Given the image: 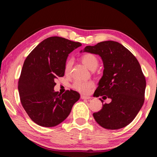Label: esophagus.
<instances>
[{"label": "esophagus", "instance_id": "1", "mask_svg": "<svg viewBox=\"0 0 157 157\" xmlns=\"http://www.w3.org/2000/svg\"><path fill=\"white\" fill-rule=\"evenodd\" d=\"M81 98L82 99H90L91 97H90V96H86L84 95H81Z\"/></svg>", "mask_w": 157, "mask_h": 157}]
</instances>
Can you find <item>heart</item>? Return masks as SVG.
<instances>
[{"mask_svg": "<svg viewBox=\"0 0 157 157\" xmlns=\"http://www.w3.org/2000/svg\"><path fill=\"white\" fill-rule=\"evenodd\" d=\"M82 61L84 64L87 67L94 71V70L98 67V61L96 56L91 54V53H86L82 56ZM72 67V60L68 59L66 61L65 65V72L67 74L69 73L71 71V69ZM94 83L92 82H79L76 81L74 84H73V88L75 90L79 92L82 93V94H89L92 88L94 87Z\"/></svg>", "mask_w": 157, "mask_h": 157, "instance_id": "heart-1", "label": "heart"}]
</instances>
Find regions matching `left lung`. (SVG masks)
I'll return each instance as SVG.
<instances>
[{"instance_id":"1","label":"left lung","mask_w":157,"mask_h":157,"mask_svg":"<svg viewBox=\"0 0 157 157\" xmlns=\"http://www.w3.org/2000/svg\"><path fill=\"white\" fill-rule=\"evenodd\" d=\"M84 52L98 55L104 65L95 96L105 95L106 98L111 99L109 104L102 103V109L93 113V117L105 129L124 128L134 119L144 102L146 79L140 65L134 55L117 42L87 46Z\"/></svg>"}]
</instances>
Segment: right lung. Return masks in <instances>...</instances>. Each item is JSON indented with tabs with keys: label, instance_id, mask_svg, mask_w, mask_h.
I'll list each match as a JSON object with an SVG mask.
<instances>
[{
	"label": "right lung",
	"instance_id": "1",
	"mask_svg": "<svg viewBox=\"0 0 157 157\" xmlns=\"http://www.w3.org/2000/svg\"><path fill=\"white\" fill-rule=\"evenodd\" d=\"M82 46L59 36L44 40L29 53L23 63L18 82L20 101L33 121L51 128L69 116L80 97L76 91L64 94L55 92V79L65 74V65L70 52Z\"/></svg>",
	"mask_w": 157,
	"mask_h": 157
}]
</instances>
